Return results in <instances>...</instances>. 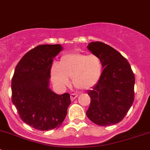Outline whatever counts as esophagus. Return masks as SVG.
Masks as SVG:
<instances>
[{"mask_svg": "<svg viewBox=\"0 0 150 150\" xmlns=\"http://www.w3.org/2000/svg\"><path fill=\"white\" fill-rule=\"evenodd\" d=\"M78 95L77 94V93H71V94H70L71 100H72V101L75 100V99H76V98L78 97Z\"/></svg>", "mask_w": 150, "mask_h": 150, "instance_id": "34e87169", "label": "esophagus"}]
</instances>
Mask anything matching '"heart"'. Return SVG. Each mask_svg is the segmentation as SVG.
I'll list each match as a JSON object with an SVG mask.
<instances>
[{"label": "heart", "mask_w": 150, "mask_h": 150, "mask_svg": "<svg viewBox=\"0 0 150 150\" xmlns=\"http://www.w3.org/2000/svg\"><path fill=\"white\" fill-rule=\"evenodd\" d=\"M103 65L100 58L95 54L81 52L63 55L59 64L51 67L52 81L61 88L69 85V78L76 88L88 90L97 83L102 76Z\"/></svg>", "instance_id": "1"}]
</instances>
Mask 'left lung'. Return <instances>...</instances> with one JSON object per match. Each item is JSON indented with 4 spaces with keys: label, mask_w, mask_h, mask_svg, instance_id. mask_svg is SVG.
I'll list each match as a JSON object with an SVG mask.
<instances>
[{
    "label": "left lung",
    "mask_w": 150,
    "mask_h": 150,
    "mask_svg": "<svg viewBox=\"0 0 150 150\" xmlns=\"http://www.w3.org/2000/svg\"><path fill=\"white\" fill-rule=\"evenodd\" d=\"M87 48L100 58L104 70L88 91L91 104L86 115L98 125H114L124 118L134 101V74L128 60L112 47L97 41Z\"/></svg>",
    "instance_id": "8db88e82"
}]
</instances>
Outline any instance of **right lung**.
<instances>
[{
    "label": "right lung",
    "instance_id": "obj_1",
    "mask_svg": "<svg viewBox=\"0 0 150 150\" xmlns=\"http://www.w3.org/2000/svg\"><path fill=\"white\" fill-rule=\"evenodd\" d=\"M62 49L60 44L36 46L21 59L12 78V103L22 121L39 131L59 128L71 103L69 93L49 88L53 59Z\"/></svg>",
    "mask_w": 150,
    "mask_h": 150
}]
</instances>
